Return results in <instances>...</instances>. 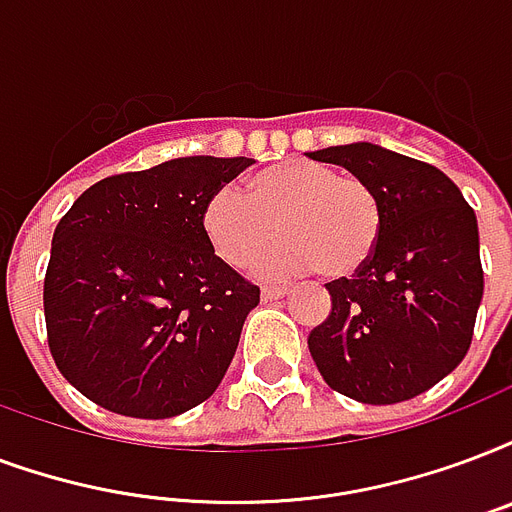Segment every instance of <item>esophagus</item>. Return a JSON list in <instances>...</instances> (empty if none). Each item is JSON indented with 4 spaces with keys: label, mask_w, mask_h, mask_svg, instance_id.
I'll use <instances>...</instances> for the list:
<instances>
[{
    "label": "esophagus",
    "mask_w": 512,
    "mask_h": 512,
    "mask_svg": "<svg viewBox=\"0 0 512 512\" xmlns=\"http://www.w3.org/2000/svg\"><path fill=\"white\" fill-rule=\"evenodd\" d=\"M260 295H263V300L268 303V300H279L284 298V295H290V290H287V287H263Z\"/></svg>",
    "instance_id": "1"
}]
</instances>
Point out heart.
<instances>
[{
  "label": "heart",
  "instance_id": "obj_1",
  "mask_svg": "<svg viewBox=\"0 0 512 512\" xmlns=\"http://www.w3.org/2000/svg\"><path fill=\"white\" fill-rule=\"evenodd\" d=\"M206 241L228 265H244L273 239H282L252 263L268 279L319 268L338 279L368 263L381 233V209L360 177L338 174L317 161H284L260 171L249 195L220 187L201 212Z\"/></svg>",
  "mask_w": 512,
  "mask_h": 512
}]
</instances>
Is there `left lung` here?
Returning a JSON list of instances; mask_svg holds the SVG:
<instances>
[{"label": "left lung", "instance_id": "obj_1", "mask_svg": "<svg viewBox=\"0 0 512 512\" xmlns=\"http://www.w3.org/2000/svg\"><path fill=\"white\" fill-rule=\"evenodd\" d=\"M373 190L381 233L351 279L327 284L333 311L308 335L330 389L368 405L427 392L464 360L483 298L478 220L435 166L381 144L308 152Z\"/></svg>", "mask_w": 512, "mask_h": 512}]
</instances>
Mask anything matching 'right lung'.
Returning <instances> with one entry per match:
<instances>
[{
    "mask_svg": "<svg viewBox=\"0 0 512 512\" xmlns=\"http://www.w3.org/2000/svg\"><path fill=\"white\" fill-rule=\"evenodd\" d=\"M249 163L193 155L115 174L58 222L45 273L48 343L88 400L171 419L214 395L260 290L214 255L201 212Z\"/></svg>",
    "mask_w": 512,
    "mask_h": 512,
    "instance_id": "obj_1",
    "label": "right lung"
}]
</instances>
